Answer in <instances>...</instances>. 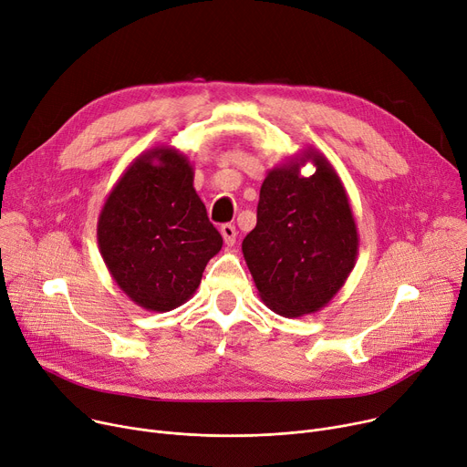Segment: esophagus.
<instances>
[{"instance_id":"esophagus-1","label":"esophagus","mask_w":467,"mask_h":467,"mask_svg":"<svg viewBox=\"0 0 467 467\" xmlns=\"http://www.w3.org/2000/svg\"><path fill=\"white\" fill-rule=\"evenodd\" d=\"M222 236H223L227 245H234V242H236V227L231 225V223L222 225Z\"/></svg>"}]
</instances>
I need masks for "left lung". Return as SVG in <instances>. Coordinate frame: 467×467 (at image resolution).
Instances as JSON below:
<instances>
[{"label":"left lung","mask_w":467,"mask_h":467,"mask_svg":"<svg viewBox=\"0 0 467 467\" xmlns=\"http://www.w3.org/2000/svg\"><path fill=\"white\" fill-rule=\"evenodd\" d=\"M306 162L317 167L312 177L299 174ZM242 254L261 300L284 317L316 314L344 287L358 233L344 183L321 151L307 146L266 174Z\"/></svg>","instance_id":"1"}]
</instances>
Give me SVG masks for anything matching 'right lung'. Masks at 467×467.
Here are the masks:
<instances>
[{
    "instance_id": "right-lung-1",
    "label": "right lung",
    "mask_w": 467,
    "mask_h": 467,
    "mask_svg": "<svg viewBox=\"0 0 467 467\" xmlns=\"http://www.w3.org/2000/svg\"><path fill=\"white\" fill-rule=\"evenodd\" d=\"M193 176L188 155L153 146L123 171L101 208V257L116 285L148 312L188 302L223 245Z\"/></svg>"
}]
</instances>
